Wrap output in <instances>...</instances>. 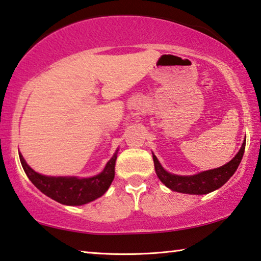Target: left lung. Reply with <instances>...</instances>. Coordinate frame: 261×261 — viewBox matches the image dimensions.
Masks as SVG:
<instances>
[{
  "label": "left lung",
  "mask_w": 261,
  "mask_h": 261,
  "mask_svg": "<svg viewBox=\"0 0 261 261\" xmlns=\"http://www.w3.org/2000/svg\"><path fill=\"white\" fill-rule=\"evenodd\" d=\"M245 145L246 142L244 141L239 152L236 154V157L220 168L204 171V172L193 174V176H178V174H172L163 169L161 163L153 154V163L155 173L161 181L166 188L172 190V191L180 192V193H189V194H206L215 190L219 189L236 172L238 166L242 162L244 155Z\"/></svg>",
  "instance_id": "1"
}]
</instances>
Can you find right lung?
Listing matches in <instances>:
<instances>
[{
  "instance_id": "right-lung-1",
  "label": "right lung",
  "mask_w": 261,
  "mask_h": 261,
  "mask_svg": "<svg viewBox=\"0 0 261 261\" xmlns=\"http://www.w3.org/2000/svg\"><path fill=\"white\" fill-rule=\"evenodd\" d=\"M118 151V150H117ZM117 151L107 163L106 168L97 176L90 178L77 177H49L40 174L27 164L23 155L19 154L22 168L30 181L42 193L63 205L79 206L102 197L108 191L115 178V165Z\"/></svg>"
}]
</instances>
